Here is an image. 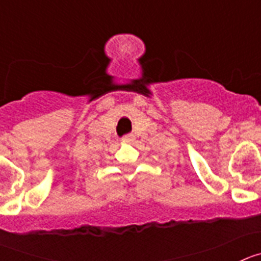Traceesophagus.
Segmentation results:
<instances>
[{
    "mask_svg": "<svg viewBox=\"0 0 261 261\" xmlns=\"http://www.w3.org/2000/svg\"><path fill=\"white\" fill-rule=\"evenodd\" d=\"M123 140L125 142H133V141H135V136H133V135H125L123 137Z\"/></svg>",
    "mask_w": 261,
    "mask_h": 261,
    "instance_id": "1",
    "label": "esophagus"
}]
</instances>
